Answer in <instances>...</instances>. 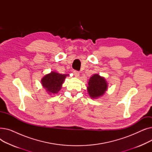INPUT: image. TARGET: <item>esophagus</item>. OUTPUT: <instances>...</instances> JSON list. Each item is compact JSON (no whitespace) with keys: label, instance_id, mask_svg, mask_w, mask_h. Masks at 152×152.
<instances>
[{"label":"esophagus","instance_id":"1","mask_svg":"<svg viewBox=\"0 0 152 152\" xmlns=\"http://www.w3.org/2000/svg\"><path fill=\"white\" fill-rule=\"evenodd\" d=\"M73 73H74V75L75 77H78L79 76V73L78 71H73Z\"/></svg>","mask_w":152,"mask_h":152}]
</instances>
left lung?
I'll return each mask as SVG.
<instances>
[{
  "label": "left lung",
  "mask_w": 152,
  "mask_h": 152,
  "mask_svg": "<svg viewBox=\"0 0 152 152\" xmlns=\"http://www.w3.org/2000/svg\"><path fill=\"white\" fill-rule=\"evenodd\" d=\"M108 88V83L104 77L99 74H94L89 80L87 90L92 99H96L103 96Z\"/></svg>",
  "instance_id": "8db88e82"
}]
</instances>
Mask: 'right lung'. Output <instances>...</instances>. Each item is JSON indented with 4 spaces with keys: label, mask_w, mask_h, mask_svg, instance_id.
<instances>
[{
    "label": "right lung",
    "mask_w": 152,
    "mask_h": 152,
    "mask_svg": "<svg viewBox=\"0 0 152 152\" xmlns=\"http://www.w3.org/2000/svg\"><path fill=\"white\" fill-rule=\"evenodd\" d=\"M66 76H69V75H62L56 71H51L42 78L41 84L48 94L55 95L61 89Z\"/></svg>",
    "instance_id": "right-lung-1"
}]
</instances>
